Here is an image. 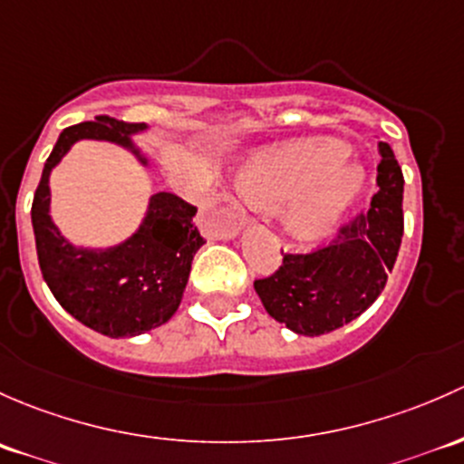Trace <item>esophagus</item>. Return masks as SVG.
Returning a JSON list of instances; mask_svg holds the SVG:
<instances>
[{
  "label": "esophagus",
  "mask_w": 464,
  "mask_h": 464,
  "mask_svg": "<svg viewBox=\"0 0 464 464\" xmlns=\"http://www.w3.org/2000/svg\"><path fill=\"white\" fill-rule=\"evenodd\" d=\"M218 198H221V205L214 209L212 218L223 217L221 232L226 234V237H232V234H237L243 226H247V223H250V217H247V214L238 208V203L230 197V194H221Z\"/></svg>",
  "instance_id": "1"
}]
</instances>
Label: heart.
<instances>
[{
	"mask_svg": "<svg viewBox=\"0 0 464 464\" xmlns=\"http://www.w3.org/2000/svg\"><path fill=\"white\" fill-rule=\"evenodd\" d=\"M343 142L314 138L250 156L237 188L255 208L281 205V226L293 241H324L364 189V169L346 162Z\"/></svg>",
	"mask_w": 464,
	"mask_h": 464,
	"instance_id": "heart-1",
	"label": "heart"
}]
</instances>
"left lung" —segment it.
Returning a JSON list of instances; mask_svg holds the SVG:
<instances>
[{
  "mask_svg": "<svg viewBox=\"0 0 464 464\" xmlns=\"http://www.w3.org/2000/svg\"><path fill=\"white\" fill-rule=\"evenodd\" d=\"M377 194L369 212L326 247L308 255H284L270 276L255 290L272 319L297 335L317 337L360 317L384 290L398 259L404 232V176L389 142H377Z\"/></svg>",
  "mask_w": 464,
  "mask_h": 464,
  "instance_id": "1",
  "label": "left lung"
}]
</instances>
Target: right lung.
Wrapping results in <instances>:
<instances>
[{"instance_id": "add662e5", "label": "right lung", "mask_w": 464, "mask_h": 464, "mask_svg": "<svg viewBox=\"0 0 464 464\" xmlns=\"http://www.w3.org/2000/svg\"><path fill=\"white\" fill-rule=\"evenodd\" d=\"M142 131L145 122L133 125L109 116L64 129L44 162L31 208L37 261L53 297L84 326L116 339L159 328L179 310L194 255L205 243L192 223L197 208L176 194L159 192L125 241L111 247H78L62 237L51 218L49 176L78 140L121 145L147 167L150 160L131 140Z\"/></svg>"}]
</instances>
